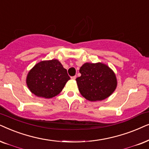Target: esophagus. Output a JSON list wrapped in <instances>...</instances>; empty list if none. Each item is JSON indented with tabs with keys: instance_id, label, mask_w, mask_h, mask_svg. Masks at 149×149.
<instances>
[{
	"instance_id": "34e87169",
	"label": "esophagus",
	"mask_w": 149,
	"mask_h": 149,
	"mask_svg": "<svg viewBox=\"0 0 149 149\" xmlns=\"http://www.w3.org/2000/svg\"><path fill=\"white\" fill-rule=\"evenodd\" d=\"M71 80H76V76H74L71 77Z\"/></svg>"
}]
</instances>
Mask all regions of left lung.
I'll return each mask as SVG.
<instances>
[{"instance_id":"left-lung-1","label":"left lung","mask_w":149,"mask_h":149,"mask_svg":"<svg viewBox=\"0 0 149 149\" xmlns=\"http://www.w3.org/2000/svg\"><path fill=\"white\" fill-rule=\"evenodd\" d=\"M81 76L76 79L81 95L91 102L108 97L116 89L114 72L102 63H86L80 69Z\"/></svg>"}]
</instances>
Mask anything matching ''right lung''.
<instances>
[{"label": "right lung", "instance_id": "obj_1", "mask_svg": "<svg viewBox=\"0 0 149 149\" xmlns=\"http://www.w3.org/2000/svg\"><path fill=\"white\" fill-rule=\"evenodd\" d=\"M70 77L58 60L41 61L29 71L27 86L37 97L52 98L59 94Z\"/></svg>", "mask_w": 149, "mask_h": 149}]
</instances>
